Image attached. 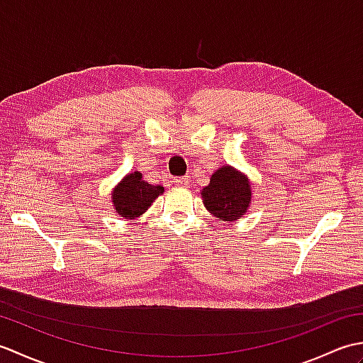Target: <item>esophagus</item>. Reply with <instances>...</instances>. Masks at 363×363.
Returning a JSON list of instances; mask_svg holds the SVG:
<instances>
[{
  "instance_id": "1",
  "label": "esophagus",
  "mask_w": 363,
  "mask_h": 363,
  "mask_svg": "<svg viewBox=\"0 0 363 363\" xmlns=\"http://www.w3.org/2000/svg\"><path fill=\"white\" fill-rule=\"evenodd\" d=\"M174 186H179V187H187L189 182H190V177L189 176H181V177H176L173 181Z\"/></svg>"
}]
</instances>
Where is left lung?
<instances>
[{
	"label": "left lung",
	"mask_w": 363,
	"mask_h": 363,
	"mask_svg": "<svg viewBox=\"0 0 363 363\" xmlns=\"http://www.w3.org/2000/svg\"><path fill=\"white\" fill-rule=\"evenodd\" d=\"M251 201L248 179L233 167H223L211 177V184L203 189V203L213 217L223 221H235L245 215Z\"/></svg>",
	"instance_id": "obj_1"
}]
</instances>
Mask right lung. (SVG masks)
<instances>
[{"instance_id": "add662e5", "label": "right lung", "mask_w": 363, "mask_h": 363, "mask_svg": "<svg viewBox=\"0 0 363 363\" xmlns=\"http://www.w3.org/2000/svg\"><path fill=\"white\" fill-rule=\"evenodd\" d=\"M164 187L160 186H151V184L142 181V174L134 172L128 174L123 179L118 187L113 190L112 199L117 213L125 218H135L148 209L151 203L156 199Z\"/></svg>"}]
</instances>
